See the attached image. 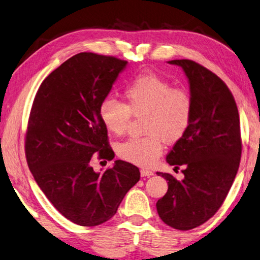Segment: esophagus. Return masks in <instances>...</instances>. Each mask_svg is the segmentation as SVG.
Instances as JSON below:
<instances>
[{"label": "esophagus", "instance_id": "34e87169", "mask_svg": "<svg viewBox=\"0 0 260 260\" xmlns=\"http://www.w3.org/2000/svg\"><path fill=\"white\" fill-rule=\"evenodd\" d=\"M141 175H142V177H151V175H153V172L150 171V170H146V169H142L141 170Z\"/></svg>", "mask_w": 260, "mask_h": 260}]
</instances>
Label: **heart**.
<instances>
[{"instance_id": "b5f03b06", "label": "heart", "mask_w": 260, "mask_h": 260, "mask_svg": "<svg viewBox=\"0 0 260 260\" xmlns=\"http://www.w3.org/2000/svg\"><path fill=\"white\" fill-rule=\"evenodd\" d=\"M125 103L106 98L100 105V117L109 133L122 135L130 124L131 115L143 118V137L118 143L116 152L123 160L150 166L162 152L164 142L174 144L187 134L193 116L189 91L173 87L153 73H142L124 88Z\"/></svg>"}]
</instances>
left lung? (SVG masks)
Returning <instances> with one entry per match:
<instances>
[{
    "instance_id": "left-lung-1",
    "label": "left lung",
    "mask_w": 260,
    "mask_h": 260,
    "mask_svg": "<svg viewBox=\"0 0 260 260\" xmlns=\"http://www.w3.org/2000/svg\"><path fill=\"white\" fill-rule=\"evenodd\" d=\"M169 62L181 66L189 80L193 116L166 157L177 170L182 166L185 178L157 172L169 181L157 211L167 225L190 230L213 217L229 193L241 162V126L236 101L221 78L189 59Z\"/></svg>"
}]
</instances>
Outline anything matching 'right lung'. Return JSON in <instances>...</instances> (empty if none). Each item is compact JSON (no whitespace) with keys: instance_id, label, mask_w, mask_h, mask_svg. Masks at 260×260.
I'll return each mask as SVG.
<instances>
[{"instance_id":"right-lung-1","label":"right lung","mask_w":260,"mask_h":260,"mask_svg":"<svg viewBox=\"0 0 260 260\" xmlns=\"http://www.w3.org/2000/svg\"><path fill=\"white\" fill-rule=\"evenodd\" d=\"M126 63L91 52L75 54L44 80L31 107L27 166L54 208L78 225L110 219L141 178L137 166L123 160L103 174L90 165L94 154L106 162L115 157L99 109Z\"/></svg>"}]
</instances>
